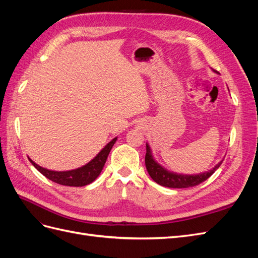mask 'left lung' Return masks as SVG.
<instances>
[{
	"label": "left lung",
	"instance_id": "left-lung-1",
	"mask_svg": "<svg viewBox=\"0 0 258 258\" xmlns=\"http://www.w3.org/2000/svg\"><path fill=\"white\" fill-rule=\"evenodd\" d=\"M222 161H220L217 165L206 172H202L199 174H179L171 172L160 166L159 163L156 161L153 157V154L151 151V147L146 143V155H145V166L147 169V172L154 181L165 187H170V188H188V187H194L199 185L200 183L205 182L211 175H212L215 171L220 168L222 165Z\"/></svg>",
	"mask_w": 258,
	"mask_h": 258
}]
</instances>
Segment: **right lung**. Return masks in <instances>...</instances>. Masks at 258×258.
<instances>
[{"label":"right lung","mask_w":258,"mask_h":258,"mask_svg":"<svg viewBox=\"0 0 258 258\" xmlns=\"http://www.w3.org/2000/svg\"><path fill=\"white\" fill-rule=\"evenodd\" d=\"M116 140L117 138H114L111 142H108L102 150L99 152L96 157L91 159L88 163H86L85 166L74 170L52 171L36 165L32 159L29 158V160L44 176L49 178L50 181L64 186L81 187L92 183L100 175L101 171H102L105 165L107 156L110 154Z\"/></svg>","instance_id":"right-lung-1"}]
</instances>
